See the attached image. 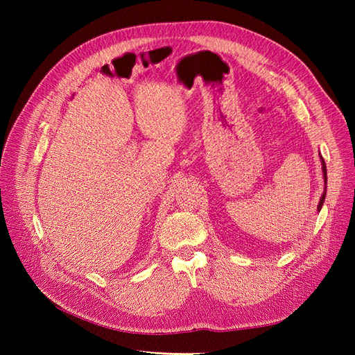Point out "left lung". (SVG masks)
I'll use <instances>...</instances> for the list:
<instances>
[{"label":"left lung","mask_w":355,"mask_h":355,"mask_svg":"<svg viewBox=\"0 0 355 355\" xmlns=\"http://www.w3.org/2000/svg\"><path fill=\"white\" fill-rule=\"evenodd\" d=\"M320 161H321V171H323V179H324V191L323 194H321V198L318 201V206H317V211L321 210V207H323V202H324V198H326V189H327V170H326V163L323 157L320 155Z\"/></svg>","instance_id":"1"}]
</instances>
